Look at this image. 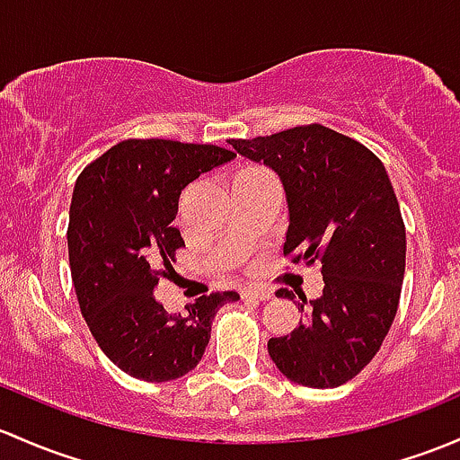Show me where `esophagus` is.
Instances as JSON below:
<instances>
[{
    "mask_svg": "<svg viewBox=\"0 0 460 460\" xmlns=\"http://www.w3.org/2000/svg\"><path fill=\"white\" fill-rule=\"evenodd\" d=\"M240 295H243V299H258V302H267V299L273 297V293L260 287H246L240 291Z\"/></svg>",
    "mask_w": 460,
    "mask_h": 460,
    "instance_id": "1",
    "label": "esophagus"
}]
</instances>
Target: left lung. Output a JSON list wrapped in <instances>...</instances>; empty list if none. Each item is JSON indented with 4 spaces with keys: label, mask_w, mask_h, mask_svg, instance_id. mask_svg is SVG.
I'll return each mask as SVG.
<instances>
[{
    "label": "left lung",
    "mask_w": 460,
    "mask_h": 460,
    "mask_svg": "<svg viewBox=\"0 0 460 460\" xmlns=\"http://www.w3.org/2000/svg\"><path fill=\"white\" fill-rule=\"evenodd\" d=\"M229 143L282 178L284 258L322 262V295L295 302L304 319L291 335L270 337V359L295 384L337 388L370 364L399 308L405 225L393 182L366 145L319 123Z\"/></svg>",
    "instance_id": "1"
}]
</instances>
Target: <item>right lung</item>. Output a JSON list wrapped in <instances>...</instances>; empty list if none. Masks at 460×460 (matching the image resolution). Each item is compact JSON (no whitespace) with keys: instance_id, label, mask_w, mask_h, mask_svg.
Here are the masks:
<instances>
[{"instance_id":"right-lung-1","label":"right lung","mask_w":460,"mask_h":460,"mask_svg":"<svg viewBox=\"0 0 460 460\" xmlns=\"http://www.w3.org/2000/svg\"><path fill=\"white\" fill-rule=\"evenodd\" d=\"M234 156L217 145L128 138L76 178L67 225L76 299L101 350L134 379L161 384L196 368L216 311L240 299L216 291L172 315L154 295L185 246L172 226L181 191Z\"/></svg>"}]
</instances>
